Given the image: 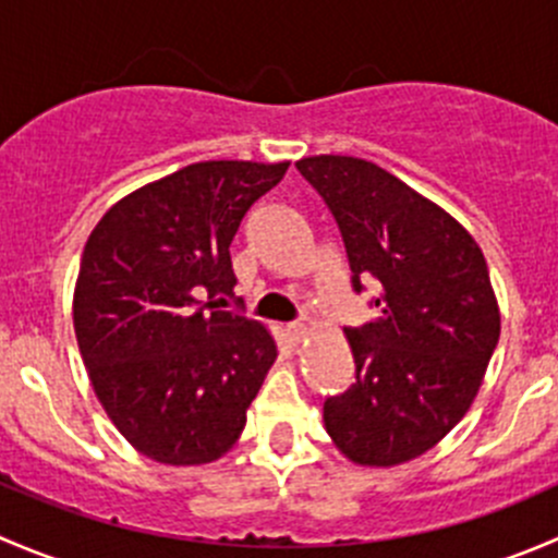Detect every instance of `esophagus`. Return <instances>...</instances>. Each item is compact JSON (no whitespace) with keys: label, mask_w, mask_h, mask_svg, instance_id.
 I'll return each instance as SVG.
<instances>
[{"label":"esophagus","mask_w":558,"mask_h":558,"mask_svg":"<svg viewBox=\"0 0 558 558\" xmlns=\"http://www.w3.org/2000/svg\"><path fill=\"white\" fill-rule=\"evenodd\" d=\"M286 337H289V342H302L307 337V326L305 324H289L286 326Z\"/></svg>","instance_id":"34e87169"}]
</instances>
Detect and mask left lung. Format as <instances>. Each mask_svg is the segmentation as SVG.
<instances>
[{"mask_svg":"<svg viewBox=\"0 0 558 558\" xmlns=\"http://www.w3.org/2000/svg\"><path fill=\"white\" fill-rule=\"evenodd\" d=\"M296 170L340 227L353 289H378V318L345 329L356 380L324 402L326 432L353 464L418 459L464 418L497 348L499 305L481 245L373 161L324 154Z\"/></svg>","mask_w":558,"mask_h":558,"instance_id":"1","label":"left lung"}]
</instances>
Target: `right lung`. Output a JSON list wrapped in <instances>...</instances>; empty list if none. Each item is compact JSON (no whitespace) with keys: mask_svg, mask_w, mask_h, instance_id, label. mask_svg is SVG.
Here are the masks:
<instances>
[{"mask_svg":"<svg viewBox=\"0 0 558 558\" xmlns=\"http://www.w3.org/2000/svg\"><path fill=\"white\" fill-rule=\"evenodd\" d=\"M289 161H196L118 199L88 234L72 320L94 393L148 459L196 466L243 435L278 345L218 311L245 213Z\"/></svg>","mask_w":558,"mask_h":558,"instance_id":"right-lung-1","label":"right lung"}]
</instances>
